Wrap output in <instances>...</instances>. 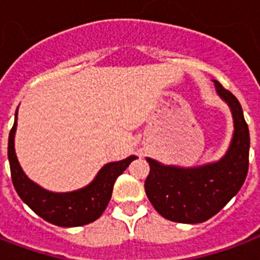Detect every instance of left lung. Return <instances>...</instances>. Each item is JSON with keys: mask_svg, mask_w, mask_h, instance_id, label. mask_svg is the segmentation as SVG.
Instances as JSON below:
<instances>
[{"mask_svg": "<svg viewBox=\"0 0 260 260\" xmlns=\"http://www.w3.org/2000/svg\"><path fill=\"white\" fill-rule=\"evenodd\" d=\"M214 82L234 119V135L225 155L215 163L189 168L164 166L147 157L151 170L145 193L155 210L171 221L195 224L212 218L239 192L248 172L250 134L242 105L220 82Z\"/></svg>", "mask_w": 260, "mask_h": 260, "instance_id": "1", "label": "left lung"}]
</instances>
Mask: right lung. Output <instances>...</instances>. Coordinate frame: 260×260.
<instances>
[{"mask_svg": "<svg viewBox=\"0 0 260 260\" xmlns=\"http://www.w3.org/2000/svg\"><path fill=\"white\" fill-rule=\"evenodd\" d=\"M17 111L8 143V157L14 188L25 204L44 220L60 227H79L92 223L101 216L111 200L116 179L123 174L136 156L105 164L92 183L72 192H52L42 188L27 178L21 168L14 149Z\"/></svg>", "mask_w": 260, "mask_h": 260, "instance_id": "add662e5", "label": "right lung"}]
</instances>
